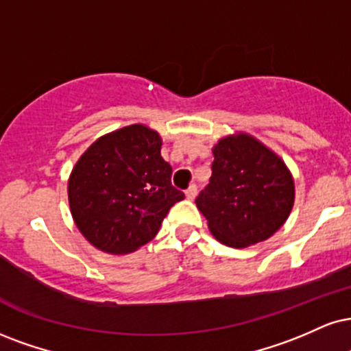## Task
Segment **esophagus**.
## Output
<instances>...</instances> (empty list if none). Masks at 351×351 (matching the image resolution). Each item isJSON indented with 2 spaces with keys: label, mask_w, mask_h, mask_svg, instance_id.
I'll use <instances>...</instances> for the list:
<instances>
[{
  "label": "esophagus",
  "mask_w": 351,
  "mask_h": 351,
  "mask_svg": "<svg viewBox=\"0 0 351 351\" xmlns=\"http://www.w3.org/2000/svg\"><path fill=\"white\" fill-rule=\"evenodd\" d=\"M195 195H197V185L192 184L187 190H185V197H187L189 200H193V198H195Z\"/></svg>",
  "instance_id": "obj_1"
}]
</instances>
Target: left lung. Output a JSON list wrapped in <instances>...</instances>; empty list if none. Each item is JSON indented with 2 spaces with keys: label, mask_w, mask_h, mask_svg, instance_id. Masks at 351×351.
I'll return each mask as SVG.
<instances>
[{
  "label": "left lung",
  "mask_w": 351,
  "mask_h": 351,
  "mask_svg": "<svg viewBox=\"0 0 351 351\" xmlns=\"http://www.w3.org/2000/svg\"><path fill=\"white\" fill-rule=\"evenodd\" d=\"M213 154L210 182L195 198L210 231L231 247L268 239L287 221L295 202L285 162L244 133L224 138Z\"/></svg>",
  "instance_id": "left-lung-1"
}]
</instances>
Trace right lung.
I'll use <instances>...</instances> for the list:
<instances>
[{
	"instance_id": "right-lung-1",
	"label": "right lung",
	"mask_w": 351,
	"mask_h": 351,
	"mask_svg": "<svg viewBox=\"0 0 351 351\" xmlns=\"http://www.w3.org/2000/svg\"><path fill=\"white\" fill-rule=\"evenodd\" d=\"M171 176L153 130L132 125L99 138L68 182L76 226L104 252H133L158 234L172 205L185 198Z\"/></svg>"
}]
</instances>
